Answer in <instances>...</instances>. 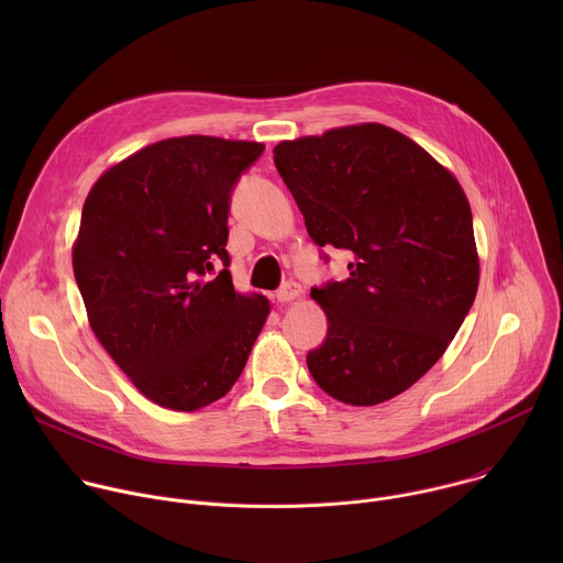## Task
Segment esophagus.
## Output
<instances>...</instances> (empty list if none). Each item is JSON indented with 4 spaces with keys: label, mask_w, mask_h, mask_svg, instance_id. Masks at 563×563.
Instances as JSON below:
<instances>
[{
    "label": "esophagus",
    "mask_w": 563,
    "mask_h": 563,
    "mask_svg": "<svg viewBox=\"0 0 563 563\" xmlns=\"http://www.w3.org/2000/svg\"><path fill=\"white\" fill-rule=\"evenodd\" d=\"M300 294H302V287H300L298 283L289 280V283H285V285L278 289L276 300H278V302H294L296 298H300Z\"/></svg>",
    "instance_id": "esophagus-1"
}]
</instances>
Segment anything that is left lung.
Listing matches in <instances>:
<instances>
[{"instance_id":"left-lung-1","label":"left lung","mask_w":563,"mask_h":563,"mask_svg":"<svg viewBox=\"0 0 563 563\" xmlns=\"http://www.w3.org/2000/svg\"><path fill=\"white\" fill-rule=\"evenodd\" d=\"M274 165L313 243L354 256L345 280L311 289L328 339L307 367L341 404H385L443 356L474 302L465 191L423 146L378 122L283 140Z\"/></svg>"}]
</instances>
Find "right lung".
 <instances>
[{
	"label": "right lung",
	"mask_w": 563,
	"mask_h": 563,
	"mask_svg": "<svg viewBox=\"0 0 563 563\" xmlns=\"http://www.w3.org/2000/svg\"><path fill=\"white\" fill-rule=\"evenodd\" d=\"M265 144L183 135L148 144L91 187L73 274L93 334L155 406L196 412L243 372L269 316L229 274L231 187ZM225 267L213 279L212 265Z\"/></svg>",
	"instance_id": "add662e5"
}]
</instances>
